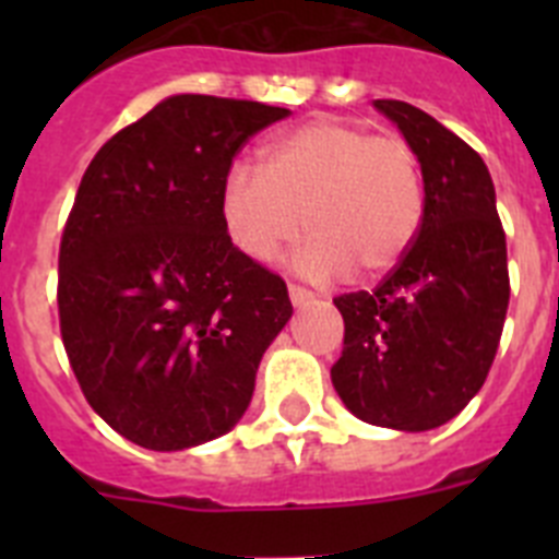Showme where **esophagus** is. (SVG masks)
Returning a JSON list of instances; mask_svg holds the SVG:
<instances>
[{"label":"esophagus","instance_id":"obj_1","mask_svg":"<svg viewBox=\"0 0 559 559\" xmlns=\"http://www.w3.org/2000/svg\"><path fill=\"white\" fill-rule=\"evenodd\" d=\"M288 296H290V302H294L296 308H302V305L313 302V299H316L313 290L302 288V285H296V283H288Z\"/></svg>","mask_w":559,"mask_h":559}]
</instances>
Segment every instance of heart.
<instances>
[{"label":"heart","mask_w":559,"mask_h":559,"mask_svg":"<svg viewBox=\"0 0 559 559\" xmlns=\"http://www.w3.org/2000/svg\"><path fill=\"white\" fill-rule=\"evenodd\" d=\"M231 243L271 263L302 231L299 271L383 276L408 254L426 221V176L412 142L358 122L319 117L276 136L263 167L235 165L221 192Z\"/></svg>","instance_id":"b5f03b06"}]
</instances>
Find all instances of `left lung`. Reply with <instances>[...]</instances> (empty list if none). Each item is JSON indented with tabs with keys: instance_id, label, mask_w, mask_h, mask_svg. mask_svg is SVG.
I'll return each instance as SVG.
<instances>
[{
	"instance_id": "obj_1",
	"label": "left lung",
	"mask_w": 559,
	"mask_h": 559,
	"mask_svg": "<svg viewBox=\"0 0 559 559\" xmlns=\"http://www.w3.org/2000/svg\"><path fill=\"white\" fill-rule=\"evenodd\" d=\"M414 145L426 176V221L374 290L333 302L344 349L330 369L364 423L428 431L456 417L490 374L510 305L507 235L484 159L431 114L374 100Z\"/></svg>"
}]
</instances>
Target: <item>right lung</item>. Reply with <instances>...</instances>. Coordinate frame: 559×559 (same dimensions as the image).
<instances>
[{
    "instance_id": "right-lung-1",
    "label": "right lung",
    "mask_w": 559,
    "mask_h": 559,
    "mask_svg": "<svg viewBox=\"0 0 559 559\" xmlns=\"http://www.w3.org/2000/svg\"><path fill=\"white\" fill-rule=\"evenodd\" d=\"M288 114L167 97L83 173L58 251L63 349L88 406L147 451L229 431L294 313L283 276L237 249L221 215L231 159Z\"/></svg>"
}]
</instances>
